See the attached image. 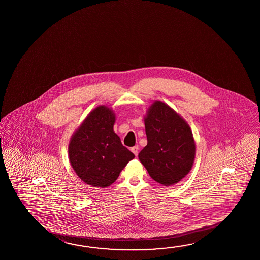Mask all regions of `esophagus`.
I'll use <instances>...</instances> for the list:
<instances>
[{"instance_id": "34e87169", "label": "esophagus", "mask_w": 260, "mask_h": 260, "mask_svg": "<svg viewBox=\"0 0 260 260\" xmlns=\"http://www.w3.org/2000/svg\"><path fill=\"white\" fill-rule=\"evenodd\" d=\"M139 146H134V147H132V149H131V150H132V152H133V154L135 155V156H138V153H139Z\"/></svg>"}]
</instances>
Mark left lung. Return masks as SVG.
I'll return each instance as SVG.
<instances>
[{
    "mask_svg": "<svg viewBox=\"0 0 260 260\" xmlns=\"http://www.w3.org/2000/svg\"><path fill=\"white\" fill-rule=\"evenodd\" d=\"M148 144L139 153L149 176L163 186L179 182L191 171L196 144L187 121L166 103L155 101L144 117Z\"/></svg>",
    "mask_w": 260,
    "mask_h": 260,
    "instance_id": "left-lung-1",
    "label": "left lung"
}]
</instances>
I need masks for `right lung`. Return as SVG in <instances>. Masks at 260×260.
<instances>
[{
    "label": "right lung",
    "instance_id": "1",
    "mask_svg": "<svg viewBox=\"0 0 260 260\" xmlns=\"http://www.w3.org/2000/svg\"><path fill=\"white\" fill-rule=\"evenodd\" d=\"M116 116L105 105L96 107L74 132L69 142V160L86 184L107 187L135 156L113 131Z\"/></svg>",
    "mask_w": 260,
    "mask_h": 260
}]
</instances>
